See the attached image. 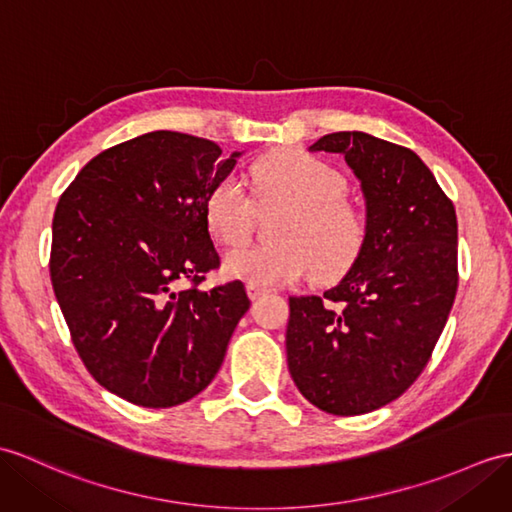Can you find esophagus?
Returning a JSON list of instances; mask_svg holds the SVG:
<instances>
[{
  "label": "esophagus",
  "mask_w": 512,
  "mask_h": 512,
  "mask_svg": "<svg viewBox=\"0 0 512 512\" xmlns=\"http://www.w3.org/2000/svg\"><path fill=\"white\" fill-rule=\"evenodd\" d=\"M246 292H248V296H251V301H257L264 294H268L264 285H257V283H246Z\"/></svg>",
  "instance_id": "34e87169"
}]
</instances>
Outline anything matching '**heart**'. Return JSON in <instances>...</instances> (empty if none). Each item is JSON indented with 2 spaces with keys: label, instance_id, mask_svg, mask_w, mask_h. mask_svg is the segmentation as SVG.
Wrapping results in <instances>:
<instances>
[{
  "label": "heart",
  "instance_id": "heart-1",
  "mask_svg": "<svg viewBox=\"0 0 512 512\" xmlns=\"http://www.w3.org/2000/svg\"><path fill=\"white\" fill-rule=\"evenodd\" d=\"M251 176L259 205L285 213L272 224V244L233 248L222 270L257 285L294 283L310 275L329 281L344 275L366 242V216L344 198L347 178L329 161L305 150H279L259 159ZM205 222L218 242L242 244L253 231L255 202L235 176H222L205 198Z\"/></svg>",
  "mask_w": 512,
  "mask_h": 512
}]
</instances>
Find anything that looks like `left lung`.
Wrapping results in <instances>:
<instances>
[{
  "instance_id": "obj_1",
  "label": "left lung",
  "mask_w": 512,
  "mask_h": 512,
  "mask_svg": "<svg viewBox=\"0 0 512 512\" xmlns=\"http://www.w3.org/2000/svg\"><path fill=\"white\" fill-rule=\"evenodd\" d=\"M344 154L366 202V242L336 288L290 296L288 368L338 417L395 401L430 362L458 290L456 209L410 148L360 130L320 137Z\"/></svg>"
}]
</instances>
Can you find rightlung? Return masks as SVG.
Masks as SVG:
<instances>
[{
  "instance_id": "1",
  "label": "right lung",
  "mask_w": 512,
  "mask_h": 512,
  "mask_svg": "<svg viewBox=\"0 0 512 512\" xmlns=\"http://www.w3.org/2000/svg\"><path fill=\"white\" fill-rule=\"evenodd\" d=\"M240 154L154 130L93 157L58 200L56 301L95 382L135 406L172 408L205 390L251 307L242 281L198 288L220 266L205 198Z\"/></svg>"
}]
</instances>
